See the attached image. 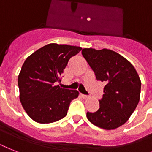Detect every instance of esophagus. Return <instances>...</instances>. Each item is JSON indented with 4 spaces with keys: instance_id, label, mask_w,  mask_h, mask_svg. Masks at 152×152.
Wrapping results in <instances>:
<instances>
[{
    "instance_id": "esophagus-1",
    "label": "esophagus",
    "mask_w": 152,
    "mask_h": 152,
    "mask_svg": "<svg viewBox=\"0 0 152 152\" xmlns=\"http://www.w3.org/2000/svg\"><path fill=\"white\" fill-rule=\"evenodd\" d=\"M81 96H82L83 98H85V99H86V98H87V97H88V96L86 95V94H81Z\"/></svg>"
}]
</instances>
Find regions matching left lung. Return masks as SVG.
<instances>
[{
    "mask_svg": "<svg viewBox=\"0 0 152 152\" xmlns=\"http://www.w3.org/2000/svg\"><path fill=\"white\" fill-rule=\"evenodd\" d=\"M82 55L97 80L104 82V94L95 112H87L88 120L105 129L123 125L134 112L140 100V77L130 62L108 49L84 48Z\"/></svg>",
    "mask_w": 152,
    "mask_h": 152,
    "instance_id": "1",
    "label": "left lung"
}]
</instances>
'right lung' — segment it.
I'll use <instances>...</instances> for the list:
<instances>
[{
  "label": "right lung",
  "instance_id": "obj_1",
  "mask_svg": "<svg viewBox=\"0 0 152 152\" xmlns=\"http://www.w3.org/2000/svg\"><path fill=\"white\" fill-rule=\"evenodd\" d=\"M81 50L80 47L49 44L26 59L18 85L22 105L33 120L50 123L67 115L70 102L78 97L79 92L55 85L69 60Z\"/></svg>",
  "mask_w": 152,
  "mask_h": 152
}]
</instances>
